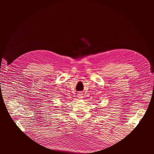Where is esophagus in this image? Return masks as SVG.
Returning a JSON list of instances; mask_svg holds the SVG:
<instances>
[{
  "instance_id": "1",
  "label": "esophagus",
  "mask_w": 154,
  "mask_h": 154,
  "mask_svg": "<svg viewBox=\"0 0 154 154\" xmlns=\"http://www.w3.org/2000/svg\"><path fill=\"white\" fill-rule=\"evenodd\" d=\"M78 96L79 98H82V97H83V96H82V95L81 94H78Z\"/></svg>"
}]
</instances>
